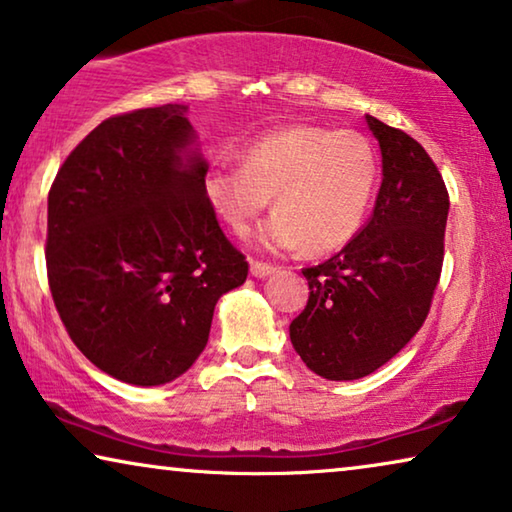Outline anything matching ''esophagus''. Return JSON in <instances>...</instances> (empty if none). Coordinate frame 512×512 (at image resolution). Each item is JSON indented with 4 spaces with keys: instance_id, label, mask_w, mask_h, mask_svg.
<instances>
[{
    "instance_id": "obj_1",
    "label": "esophagus",
    "mask_w": 512,
    "mask_h": 512,
    "mask_svg": "<svg viewBox=\"0 0 512 512\" xmlns=\"http://www.w3.org/2000/svg\"><path fill=\"white\" fill-rule=\"evenodd\" d=\"M249 270H251V277H258V279H263V277H268V274H272L274 270V265L272 263H263V261H251L249 263Z\"/></svg>"
}]
</instances>
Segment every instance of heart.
<instances>
[{"label":"heart","instance_id":"b5f03b06","mask_svg":"<svg viewBox=\"0 0 512 512\" xmlns=\"http://www.w3.org/2000/svg\"><path fill=\"white\" fill-rule=\"evenodd\" d=\"M379 184V157L358 131L284 127L242 150V166L221 164L205 177V194L235 235L244 238L274 196V217L261 228L265 249L328 254L365 224Z\"/></svg>","mask_w":512,"mask_h":512}]
</instances>
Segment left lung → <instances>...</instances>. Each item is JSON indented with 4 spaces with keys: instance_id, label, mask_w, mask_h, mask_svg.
Here are the masks:
<instances>
[{
    "instance_id": "left-lung-1",
    "label": "left lung",
    "mask_w": 512,
    "mask_h": 512,
    "mask_svg": "<svg viewBox=\"0 0 512 512\" xmlns=\"http://www.w3.org/2000/svg\"><path fill=\"white\" fill-rule=\"evenodd\" d=\"M381 145L374 214L346 247L305 268L309 300L291 342L328 381L372 374L422 328L443 268L448 189L418 140L367 115Z\"/></svg>"
}]
</instances>
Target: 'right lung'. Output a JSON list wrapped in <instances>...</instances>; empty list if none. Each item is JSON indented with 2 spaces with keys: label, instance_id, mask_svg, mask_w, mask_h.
<instances>
[{
  "label": "right lung",
  "instance_id": "add662e5",
  "mask_svg": "<svg viewBox=\"0 0 512 512\" xmlns=\"http://www.w3.org/2000/svg\"><path fill=\"white\" fill-rule=\"evenodd\" d=\"M187 106L113 115L80 140L48 194L46 268L83 355L131 385H164L203 353L214 305L249 263L205 194Z\"/></svg>",
  "mask_w": 512,
  "mask_h": 512
}]
</instances>
